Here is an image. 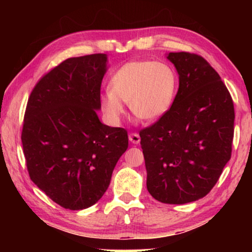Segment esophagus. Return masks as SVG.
<instances>
[{
  "instance_id": "esophagus-1",
  "label": "esophagus",
  "mask_w": 252,
  "mask_h": 252,
  "mask_svg": "<svg viewBox=\"0 0 252 252\" xmlns=\"http://www.w3.org/2000/svg\"><path fill=\"white\" fill-rule=\"evenodd\" d=\"M128 139H129L130 142L134 143V144H139L140 141H141L140 135L137 133H130L128 135Z\"/></svg>"
}]
</instances>
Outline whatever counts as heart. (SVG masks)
<instances>
[{"mask_svg": "<svg viewBox=\"0 0 252 252\" xmlns=\"http://www.w3.org/2000/svg\"><path fill=\"white\" fill-rule=\"evenodd\" d=\"M177 74L160 62L132 61L120 66L110 79V91L101 96V106L111 122L125 113L124 103L141 120L158 119L171 108L177 94Z\"/></svg>", "mask_w": 252, "mask_h": 252, "instance_id": "b5f03b06", "label": "heart"}]
</instances>
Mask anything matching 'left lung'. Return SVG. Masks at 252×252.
I'll list each match as a JSON object with an SVG mask.
<instances>
[{
    "mask_svg": "<svg viewBox=\"0 0 252 252\" xmlns=\"http://www.w3.org/2000/svg\"><path fill=\"white\" fill-rule=\"evenodd\" d=\"M179 74L172 106L140 130L147 188L155 199L185 204L215 187L232 156L234 104L217 71L199 55L170 53Z\"/></svg>",
    "mask_w": 252,
    "mask_h": 252,
    "instance_id": "1",
    "label": "left lung"
}]
</instances>
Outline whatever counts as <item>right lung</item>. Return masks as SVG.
<instances>
[{"label": "right lung", "instance_id": "add662e5", "mask_svg": "<svg viewBox=\"0 0 252 252\" xmlns=\"http://www.w3.org/2000/svg\"><path fill=\"white\" fill-rule=\"evenodd\" d=\"M105 54L67 58L37 81L22 130L30 178L62 208L94 205L128 147L127 130L99 122Z\"/></svg>", "mask_w": 252, "mask_h": 252}]
</instances>
